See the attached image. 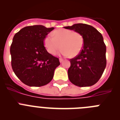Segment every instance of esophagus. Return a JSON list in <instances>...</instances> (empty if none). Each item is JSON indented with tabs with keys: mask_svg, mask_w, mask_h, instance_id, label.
I'll return each instance as SVG.
<instances>
[{
	"mask_svg": "<svg viewBox=\"0 0 120 120\" xmlns=\"http://www.w3.org/2000/svg\"><path fill=\"white\" fill-rule=\"evenodd\" d=\"M64 61V59H62V58H59V61H60V62H62Z\"/></svg>",
	"mask_w": 120,
	"mask_h": 120,
	"instance_id": "34e87169",
	"label": "esophagus"
}]
</instances>
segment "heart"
<instances>
[{
    "instance_id": "b5f03b06",
    "label": "heart",
    "mask_w": 120,
    "mask_h": 120,
    "mask_svg": "<svg viewBox=\"0 0 120 120\" xmlns=\"http://www.w3.org/2000/svg\"><path fill=\"white\" fill-rule=\"evenodd\" d=\"M54 36L49 35L44 39V45L48 52L55 55L61 49L65 56H76L81 52L83 46V36L78 32L61 29L55 30Z\"/></svg>"
}]
</instances>
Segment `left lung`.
I'll use <instances>...</instances> for the list:
<instances>
[{
	"mask_svg": "<svg viewBox=\"0 0 120 120\" xmlns=\"http://www.w3.org/2000/svg\"><path fill=\"white\" fill-rule=\"evenodd\" d=\"M64 28L78 32L84 40L81 52L70 59V81L80 87L93 85L100 79L106 65V48L102 35L94 27L83 23Z\"/></svg>",
	"mask_w": 120,
	"mask_h": 120,
	"instance_id": "obj_1",
	"label": "left lung"
}]
</instances>
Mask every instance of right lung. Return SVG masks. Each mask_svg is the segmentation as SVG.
I'll return each instance as SVG.
<instances>
[{
  "label": "right lung",
  "mask_w": 120,
  "mask_h": 120,
  "mask_svg": "<svg viewBox=\"0 0 120 120\" xmlns=\"http://www.w3.org/2000/svg\"><path fill=\"white\" fill-rule=\"evenodd\" d=\"M54 29L43 25L23 27L15 34L11 45V66L15 75L30 86H41L53 77L59 59L47 52L44 45L46 36Z\"/></svg>",
  "instance_id": "1"
}]
</instances>
